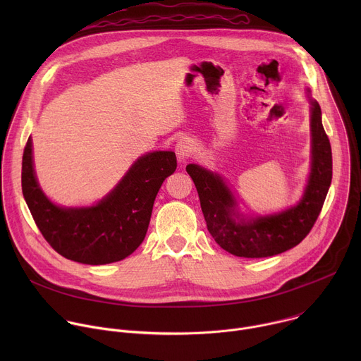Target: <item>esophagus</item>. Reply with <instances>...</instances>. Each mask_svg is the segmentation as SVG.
Masks as SVG:
<instances>
[{
    "label": "esophagus",
    "instance_id": "obj_1",
    "mask_svg": "<svg viewBox=\"0 0 361 361\" xmlns=\"http://www.w3.org/2000/svg\"><path fill=\"white\" fill-rule=\"evenodd\" d=\"M195 145H194V141L191 138H181L178 140V142L176 144V154H177V159L180 161H185L191 157V154L194 151Z\"/></svg>",
    "mask_w": 361,
    "mask_h": 361
}]
</instances>
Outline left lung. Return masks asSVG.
<instances>
[{"instance_id": "8db88e82", "label": "left lung", "mask_w": 361, "mask_h": 361, "mask_svg": "<svg viewBox=\"0 0 361 361\" xmlns=\"http://www.w3.org/2000/svg\"><path fill=\"white\" fill-rule=\"evenodd\" d=\"M312 102V174L301 201L294 207L245 221L235 213L230 188L219 174L195 164L185 167L198 192L204 220L216 243L226 251L245 259H262L284 252L310 233L331 184V145L322 123L319 102Z\"/></svg>"}]
</instances>
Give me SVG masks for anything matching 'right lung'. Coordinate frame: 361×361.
<instances>
[{"label": "right lung", "instance_id": "add662e5", "mask_svg": "<svg viewBox=\"0 0 361 361\" xmlns=\"http://www.w3.org/2000/svg\"><path fill=\"white\" fill-rule=\"evenodd\" d=\"M177 169L173 151H154L137 160L120 184L87 209H61L41 191L32 169V142L23 154L21 185L31 216L47 243L68 260L109 264L128 257L148 230L154 200Z\"/></svg>", "mask_w": 361, "mask_h": 361}]
</instances>
